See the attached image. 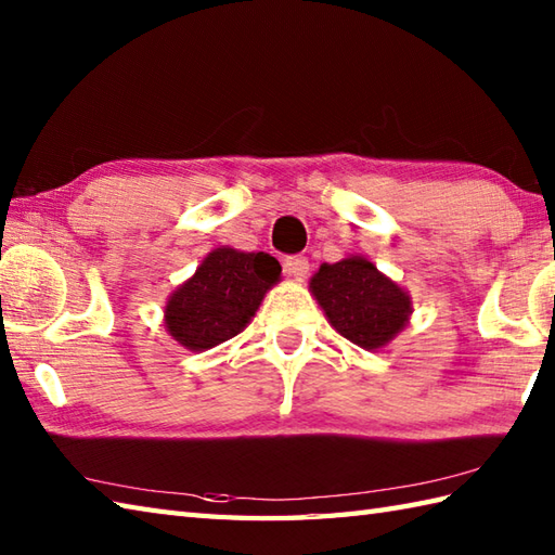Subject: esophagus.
I'll return each mask as SVG.
<instances>
[{
    "mask_svg": "<svg viewBox=\"0 0 555 555\" xmlns=\"http://www.w3.org/2000/svg\"><path fill=\"white\" fill-rule=\"evenodd\" d=\"M284 271H286L288 276H293V279H305V276H308V271H310L308 257H302V255L286 257L284 259Z\"/></svg>",
    "mask_w": 555,
    "mask_h": 555,
    "instance_id": "obj_1",
    "label": "esophagus"
}]
</instances>
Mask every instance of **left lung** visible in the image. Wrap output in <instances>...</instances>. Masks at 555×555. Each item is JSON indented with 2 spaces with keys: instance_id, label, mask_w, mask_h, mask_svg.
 Masks as SVG:
<instances>
[{
  "instance_id": "obj_1",
  "label": "left lung",
  "mask_w": 555,
  "mask_h": 555,
  "mask_svg": "<svg viewBox=\"0 0 555 555\" xmlns=\"http://www.w3.org/2000/svg\"><path fill=\"white\" fill-rule=\"evenodd\" d=\"M310 288L336 332L360 348H382L408 322L410 298L364 257L322 264Z\"/></svg>"
}]
</instances>
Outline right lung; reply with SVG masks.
<instances>
[{"mask_svg": "<svg viewBox=\"0 0 555 555\" xmlns=\"http://www.w3.org/2000/svg\"><path fill=\"white\" fill-rule=\"evenodd\" d=\"M281 264L267 253L217 247L195 276L167 302V328L181 346L209 350L241 334L264 293L276 284Z\"/></svg>", "mask_w": 555, "mask_h": 555, "instance_id": "add662e5", "label": "right lung"}]
</instances>
